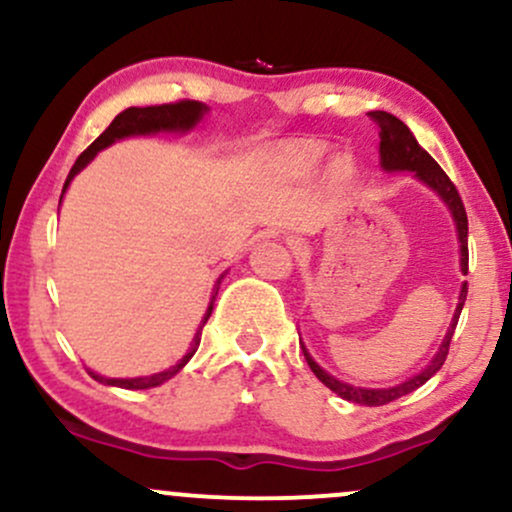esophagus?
<instances>
[{
	"label": "esophagus",
	"instance_id": "34e87169",
	"mask_svg": "<svg viewBox=\"0 0 512 512\" xmlns=\"http://www.w3.org/2000/svg\"><path fill=\"white\" fill-rule=\"evenodd\" d=\"M289 245H291V248L296 250V252H301V250H303V243H301V240H296V238H291V240H289Z\"/></svg>",
	"mask_w": 512,
	"mask_h": 512
}]
</instances>
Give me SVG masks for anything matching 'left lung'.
Listing matches in <instances>:
<instances>
[{"label":"left lung","mask_w":512,"mask_h":512,"mask_svg":"<svg viewBox=\"0 0 512 512\" xmlns=\"http://www.w3.org/2000/svg\"><path fill=\"white\" fill-rule=\"evenodd\" d=\"M370 120L380 127V166L385 170H411L421 182H426L431 190H436L443 202L448 204V209L452 211V219H455L457 226V238H460V252H462V272L467 274L469 269V250H467V211H464L462 197L457 192V187L452 185V180L445 175V170L428 156V151H424L419 146V142L414 139V134L409 132V127L404 125L402 120H397L395 115L385 113V110H375V113H368ZM464 298H467V284H462L460 291V303H457L455 315H452L450 322V330L445 334L443 344H440L438 354L433 356V361L421 370L419 375L409 378L407 383H399L397 387H385V390H368V387H354V385H346L342 380L332 378L330 373H325L317 363L310 358L308 351L303 349L305 361H308L310 370L315 373V378L320 380L322 385L330 387L332 392H337L342 399H349L354 404H363V407H383L387 402H395V399L409 395L414 392L416 387H421L426 380H431L433 375L443 368L445 358H448V349H450V339L455 334L457 320H460L462 313V305Z\"/></svg>","instance_id":"left-lung-1"}]
</instances>
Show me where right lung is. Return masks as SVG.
Listing matches in <instances>:
<instances>
[{
	"mask_svg": "<svg viewBox=\"0 0 512 512\" xmlns=\"http://www.w3.org/2000/svg\"><path fill=\"white\" fill-rule=\"evenodd\" d=\"M207 113V105L199 103V101H175V103H163V105H146V108H127L122 110L120 115L115 117L113 122H110V127L105 129L101 137L96 139L88 149L76 158V163L69 170L67 175V182H64L62 187V195L64 190L69 187V182L76 173H79L81 168L86 166V163L93 161V156L98 154V151L105 149V146H110L117 139H125V137H132V134H154V132H187V129H192L197 125L199 120H202V115ZM221 284V281H219ZM219 293V289H216ZM216 293L211 296V303H209V310L207 315H204L202 325H199V330L195 334V339H192V346L190 351H187L185 356L180 358V363H175L173 368L163 370V373H154V375H146V378H103V375L93 373V370H88L91 373L93 380H98V383L103 385H115V387H125V390H149V387H156V385H163L166 380L173 378L178 370L185 366L187 361H190L192 356H195L197 346H199V339H202V330L204 325H207L211 310H214V301H216Z\"/></svg>",
	"mask_w": 512,
	"mask_h": 512,
	"instance_id": "obj_1",
	"label": "right lung"
}]
</instances>
